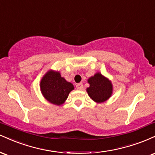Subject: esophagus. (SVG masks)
Instances as JSON below:
<instances>
[{
	"label": "esophagus",
	"mask_w": 155,
	"mask_h": 155,
	"mask_svg": "<svg viewBox=\"0 0 155 155\" xmlns=\"http://www.w3.org/2000/svg\"><path fill=\"white\" fill-rule=\"evenodd\" d=\"M76 89H77V90H82V88H83V84H82V83L76 84Z\"/></svg>",
	"instance_id": "esophagus-1"
}]
</instances>
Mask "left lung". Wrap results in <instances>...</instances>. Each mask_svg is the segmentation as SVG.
<instances>
[{
  "label": "left lung",
  "instance_id": "1",
  "mask_svg": "<svg viewBox=\"0 0 155 155\" xmlns=\"http://www.w3.org/2000/svg\"><path fill=\"white\" fill-rule=\"evenodd\" d=\"M90 87L87 89L88 95L94 101L102 103L110 97L112 93V84L109 80L100 73L88 79Z\"/></svg>",
  "mask_w": 155,
  "mask_h": 155
}]
</instances>
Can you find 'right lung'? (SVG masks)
<instances>
[{
	"instance_id": "1",
	"label": "right lung",
	"mask_w": 155,
	"mask_h": 155,
	"mask_svg": "<svg viewBox=\"0 0 155 155\" xmlns=\"http://www.w3.org/2000/svg\"><path fill=\"white\" fill-rule=\"evenodd\" d=\"M74 85L61 77L59 72L48 71L41 81V90L48 101L55 105L63 104Z\"/></svg>"
}]
</instances>
